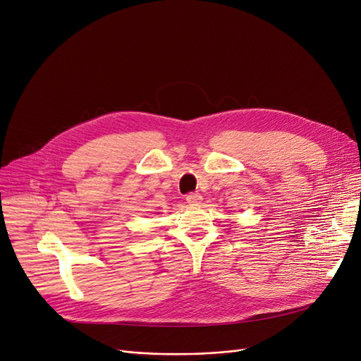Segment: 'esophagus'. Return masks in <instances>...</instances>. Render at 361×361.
<instances>
[{
  "instance_id": "1",
  "label": "esophagus",
  "mask_w": 361,
  "mask_h": 361,
  "mask_svg": "<svg viewBox=\"0 0 361 361\" xmlns=\"http://www.w3.org/2000/svg\"><path fill=\"white\" fill-rule=\"evenodd\" d=\"M202 195L199 192H190L187 195V203L191 206H199L202 203Z\"/></svg>"
}]
</instances>
